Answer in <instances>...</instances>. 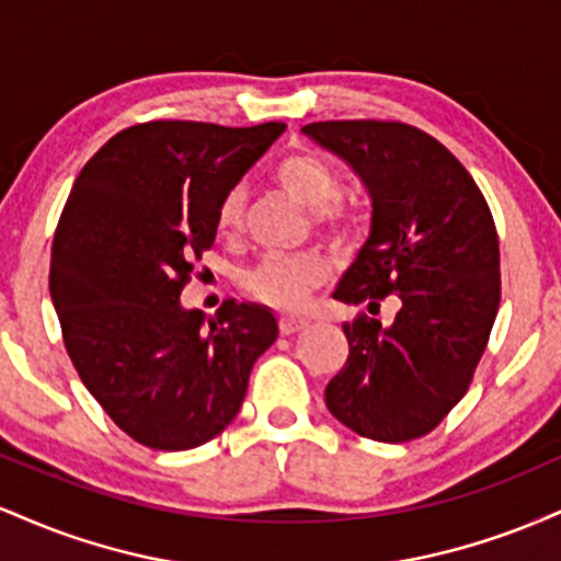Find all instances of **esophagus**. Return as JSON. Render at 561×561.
Listing matches in <instances>:
<instances>
[{
  "label": "esophagus",
  "mask_w": 561,
  "mask_h": 561,
  "mask_svg": "<svg viewBox=\"0 0 561 561\" xmlns=\"http://www.w3.org/2000/svg\"><path fill=\"white\" fill-rule=\"evenodd\" d=\"M306 324H308V321L300 319V317H282L279 319V332L282 334H295V332H300Z\"/></svg>",
  "instance_id": "esophagus-1"
}]
</instances>
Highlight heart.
<instances>
[{"label":"heart","instance_id":"b5f03b06","mask_svg":"<svg viewBox=\"0 0 561 561\" xmlns=\"http://www.w3.org/2000/svg\"><path fill=\"white\" fill-rule=\"evenodd\" d=\"M274 182L295 197L302 208L313 210V221L330 237H343L351 231L353 216L340 203V176L317 152H293L279 160L274 169ZM244 190L231 186L216 210L218 234L231 237L242 227ZM330 276V263L319 253H272L261 259L244 274L242 287L250 298L279 311H298L308 295Z\"/></svg>","mask_w":561,"mask_h":561}]
</instances>
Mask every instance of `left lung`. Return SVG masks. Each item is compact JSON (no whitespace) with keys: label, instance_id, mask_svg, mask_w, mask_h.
Returning <instances> with one entry per match:
<instances>
[{"label":"left lung","instance_id":"obj_1","mask_svg":"<svg viewBox=\"0 0 561 561\" xmlns=\"http://www.w3.org/2000/svg\"><path fill=\"white\" fill-rule=\"evenodd\" d=\"M358 173L371 197V234L334 300L379 313L345 321L347 362L324 390L327 409L379 443L422 437L465 398L501 302L499 234L480 186L435 137L401 121L302 126Z\"/></svg>","mask_w":561,"mask_h":561}]
</instances>
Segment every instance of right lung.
Here are the masks:
<instances>
[{"label":"right lung","instance_id":"1","mask_svg":"<svg viewBox=\"0 0 561 561\" xmlns=\"http://www.w3.org/2000/svg\"><path fill=\"white\" fill-rule=\"evenodd\" d=\"M285 131L147 121L107 139L70 190L49 295L81 382L128 437L156 450L214 440L240 411L274 313L227 300L216 319L179 295L216 240L221 197Z\"/></svg>","mask_w":561,"mask_h":561}]
</instances>
